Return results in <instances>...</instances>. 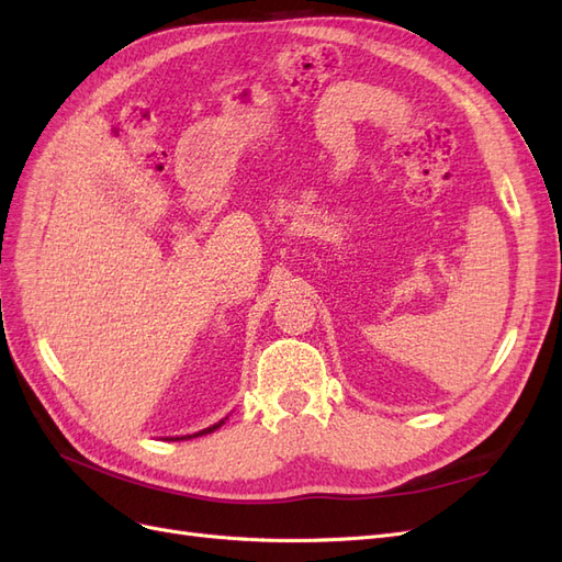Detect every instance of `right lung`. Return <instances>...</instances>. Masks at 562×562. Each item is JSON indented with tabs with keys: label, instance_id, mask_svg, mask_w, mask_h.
<instances>
[{
	"label": "right lung",
	"instance_id": "obj_1",
	"mask_svg": "<svg viewBox=\"0 0 562 562\" xmlns=\"http://www.w3.org/2000/svg\"><path fill=\"white\" fill-rule=\"evenodd\" d=\"M223 424H225V419H220L217 424H213V427L203 429V431H199V434H194V436H182V438H196V436H203V434H213L217 427H223ZM182 438H171V440H182Z\"/></svg>",
	"mask_w": 562,
	"mask_h": 562
}]
</instances>
